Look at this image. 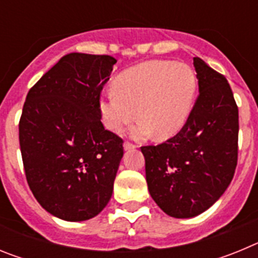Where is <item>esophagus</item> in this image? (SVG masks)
<instances>
[{
	"label": "esophagus",
	"instance_id": "esophagus-1",
	"mask_svg": "<svg viewBox=\"0 0 258 258\" xmlns=\"http://www.w3.org/2000/svg\"><path fill=\"white\" fill-rule=\"evenodd\" d=\"M137 146L136 145H133V143H131V142H125L124 143V150L125 151H129V150H134L136 149Z\"/></svg>",
	"mask_w": 258,
	"mask_h": 258
}]
</instances>
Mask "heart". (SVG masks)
<instances>
[{
	"mask_svg": "<svg viewBox=\"0 0 258 258\" xmlns=\"http://www.w3.org/2000/svg\"><path fill=\"white\" fill-rule=\"evenodd\" d=\"M197 75L190 66L172 60H150L127 68L115 80V92L101 98L103 122L120 133L137 116L136 138L154 132L159 140L178 133L187 122L197 98Z\"/></svg>",
	"mask_w": 258,
	"mask_h": 258,
	"instance_id": "1",
	"label": "heart"
}]
</instances>
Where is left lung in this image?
<instances>
[{
	"label": "left lung",
	"mask_w": 258,
	"mask_h": 258,
	"mask_svg": "<svg viewBox=\"0 0 258 258\" xmlns=\"http://www.w3.org/2000/svg\"><path fill=\"white\" fill-rule=\"evenodd\" d=\"M199 95L178 133L141 147L150 195L168 216L206 212L229 187L238 163L239 113L227 80L194 58Z\"/></svg>",
	"instance_id": "8db88e82"
}]
</instances>
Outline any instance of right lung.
<instances>
[{
    "mask_svg": "<svg viewBox=\"0 0 258 258\" xmlns=\"http://www.w3.org/2000/svg\"><path fill=\"white\" fill-rule=\"evenodd\" d=\"M116 59L67 54L32 86L19 121L27 182L41 207L64 221L103 211L124 155L122 140L104 129L101 92Z\"/></svg>",
    "mask_w": 258,
    "mask_h": 258,
    "instance_id": "add662e5",
    "label": "right lung"
}]
</instances>
